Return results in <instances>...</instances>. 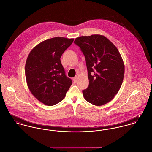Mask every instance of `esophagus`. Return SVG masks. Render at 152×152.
<instances>
[{
	"label": "esophagus",
	"mask_w": 152,
	"mask_h": 152,
	"mask_svg": "<svg viewBox=\"0 0 152 152\" xmlns=\"http://www.w3.org/2000/svg\"><path fill=\"white\" fill-rule=\"evenodd\" d=\"M77 76H75V77L73 78V81L74 82V83H76L77 82Z\"/></svg>",
	"instance_id": "1"
}]
</instances>
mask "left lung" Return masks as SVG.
I'll list each match as a JSON object with an SVG mask.
<instances>
[{"mask_svg": "<svg viewBox=\"0 0 152 152\" xmlns=\"http://www.w3.org/2000/svg\"><path fill=\"white\" fill-rule=\"evenodd\" d=\"M74 43L85 56L89 85L82 91L85 100L100 106L111 101L122 85L125 66L116 47L105 37H77Z\"/></svg>", "mask_w": 152, "mask_h": 152, "instance_id": "8db88e82", "label": "left lung"}]
</instances>
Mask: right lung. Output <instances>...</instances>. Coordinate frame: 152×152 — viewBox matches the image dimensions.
<instances>
[{
    "instance_id": "1",
    "label": "right lung",
    "mask_w": 152,
    "mask_h": 152,
    "mask_svg": "<svg viewBox=\"0 0 152 152\" xmlns=\"http://www.w3.org/2000/svg\"><path fill=\"white\" fill-rule=\"evenodd\" d=\"M73 40L64 37L45 40L36 45L27 57L25 66L27 86L34 97L47 105L62 101L72 84L60 59Z\"/></svg>"
}]
</instances>
